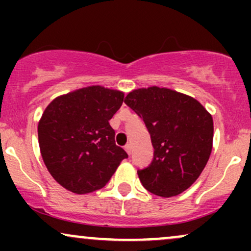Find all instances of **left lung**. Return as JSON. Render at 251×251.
I'll use <instances>...</instances> for the list:
<instances>
[{"mask_svg": "<svg viewBox=\"0 0 251 251\" xmlns=\"http://www.w3.org/2000/svg\"><path fill=\"white\" fill-rule=\"evenodd\" d=\"M124 97L93 85L55 98L43 111L37 125L40 152L62 188L76 195L97 191L127 158L109 125Z\"/></svg>", "mask_w": 251, "mask_h": 251, "instance_id": "8db88e82", "label": "left lung"}]
</instances>
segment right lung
I'll return each mask as SVG.
<instances>
[{"label":"right lung","mask_w":251,"mask_h":251,"mask_svg":"<svg viewBox=\"0 0 251 251\" xmlns=\"http://www.w3.org/2000/svg\"><path fill=\"white\" fill-rule=\"evenodd\" d=\"M125 103L143 118L151 135L153 159L138 171L143 186L160 197L180 195L197 180L211 154V114L197 100L157 86L129 92Z\"/></svg>","instance_id":"obj_1"}]
</instances>
